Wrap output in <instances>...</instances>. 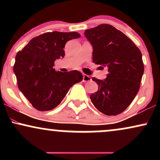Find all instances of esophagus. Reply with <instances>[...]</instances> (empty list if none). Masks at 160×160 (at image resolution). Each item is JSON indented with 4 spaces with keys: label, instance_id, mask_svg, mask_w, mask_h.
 I'll return each mask as SVG.
<instances>
[{
    "label": "esophagus",
    "instance_id": "1",
    "mask_svg": "<svg viewBox=\"0 0 160 160\" xmlns=\"http://www.w3.org/2000/svg\"><path fill=\"white\" fill-rule=\"evenodd\" d=\"M91 80H92V78H90V77L88 76V75H86V74H83V77H82V81L89 82V81H91Z\"/></svg>",
    "mask_w": 160,
    "mask_h": 160
}]
</instances>
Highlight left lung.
<instances>
[{
  "mask_svg": "<svg viewBox=\"0 0 160 160\" xmlns=\"http://www.w3.org/2000/svg\"><path fill=\"white\" fill-rule=\"evenodd\" d=\"M84 35L92 46V62L108 71L104 80L92 78L98 90L90 95L92 102L104 114H120L140 88L144 74L140 49L126 34L108 24L87 29Z\"/></svg>",
  "mask_w": 160,
  "mask_h": 160,
  "instance_id": "1",
  "label": "left lung"
}]
</instances>
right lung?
<instances>
[{"label":"right lung","mask_w":160,"mask_h":160,"mask_svg":"<svg viewBox=\"0 0 160 160\" xmlns=\"http://www.w3.org/2000/svg\"><path fill=\"white\" fill-rule=\"evenodd\" d=\"M80 37L78 32H52L35 37L16 56L13 71L18 87L40 111L58 105L74 84L82 80L78 71H56L54 62L65 56V43Z\"/></svg>","instance_id":"add662e5"}]
</instances>
